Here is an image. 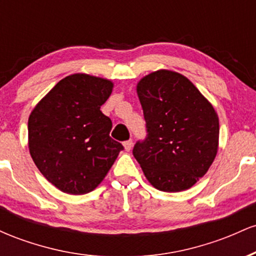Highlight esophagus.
<instances>
[{
	"instance_id": "esophagus-1",
	"label": "esophagus",
	"mask_w": 256,
	"mask_h": 256,
	"mask_svg": "<svg viewBox=\"0 0 256 256\" xmlns=\"http://www.w3.org/2000/svg\"><path fill=\"white\" fill-rule=\"evenodd\" d=\"M124 148L126 152H130L132 149V140H126V142H124Z\"/></svg>"
}]
</instances>
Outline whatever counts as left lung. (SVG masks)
<instances>
[{
    "mask_svg": "<svg viewBox=\"0 0 256 256\" xmlns=\"http://www.w3.org/2000/svg\"><path fill=\"white\" fill-rule=\"evenodd\" d=\"M136 91L148 137L134 146V156L146 180L166 192L190 189L218 152V114L189 79L171 70L144 76Z\"/></svg>",
    "mask_w": 256,
    "mask_h": 256,
    "instance_id": "obj_1",
    "label": "left lung"
}]
</instances>
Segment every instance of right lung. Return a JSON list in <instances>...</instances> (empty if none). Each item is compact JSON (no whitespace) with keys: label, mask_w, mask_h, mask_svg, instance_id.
Masks as SVG:
<instances>
[{"label":"right lung","mask_w":256,"mask_h":256,"mask_svg":"<svg viewBox=\"0 0 256 256\" xmlns=\"http://www.w3.org/2000/svg\"><path fill=\"white\" fill-rule=\"evenodd\" d=\"M110 79L74 73L61 79L28 116V146L40 173L62 192L83 195L102 183L122 146L100 108L113 91Z\"/></svg>","instance_id":"1"}]
</instances>
